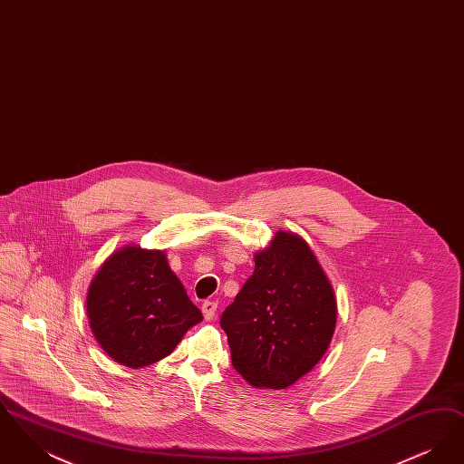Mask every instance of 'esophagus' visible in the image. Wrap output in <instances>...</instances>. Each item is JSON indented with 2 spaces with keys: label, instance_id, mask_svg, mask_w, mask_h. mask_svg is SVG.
Segmentation results:
<instances>
[{
  "label": "esophagus",
  "instance_id": "esophagus-1",
  "mask_svg": "<svg viewBox=\"0 0 464 464\" xmlns=\"http://www.w3.org/2000/svg\"><path fill=\"white\" fill-rule=\"evenodd\" d=\"M216 311H218V303H216V301H205V303L201 304V313H203L205 320H212L214 314H216Z\"/></svg>",
  "mask_w": 464,
  "mask_h": 464
}]
</instances>
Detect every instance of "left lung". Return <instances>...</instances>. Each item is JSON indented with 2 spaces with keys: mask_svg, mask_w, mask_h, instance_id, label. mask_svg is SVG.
<instances>
[{
  "mask_svg": "<svg viewBox=\"0 0 464 464\" xmlns=\"http://www.w3.org/2000/svg\"><path fill=\"white\" fill-rule=\"evenodd\" d=\"M254 261L221 327L237 372L252 386L284 390L327 352L337 318L334 290L308 243L294 233H276Z\"/></svg>",
  "mask_w": 464,
  "mask_h": 464,
  "instance_id": "left-lung-1",
  "label": "left lung"
}]
</instances>
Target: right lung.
Here are the masks:
<instances>
[{
    "instance_id": "obj_1",
    "label": "right lung",
    "mask_w": 464,
    "mask_h": 464,
    "mask_svg": "<svg viewBox=\"0 0 464 464\" xmlns=\"http://www.w3.org/2000/svg\"><path fill=\"white\" fill-rule=\"evenodd\" d=\"M90 329L121 365L140 369L176 350L203 320L161 250L125 246L95 275L87 297Z\"/></svg>"
}]
</instances>
